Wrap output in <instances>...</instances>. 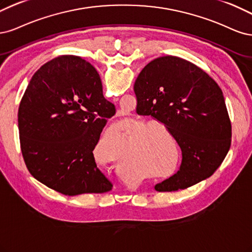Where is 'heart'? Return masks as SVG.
<instances>
[{"mask_svg":"<svg viewBox=\"0 0 252 252\" xmlns=\"http://www.w3.org/2000/svg\"><path fill=\"white\" fill-rule=\"evenodd\" d=\"M142 124L143 121H137L133 126H128L126 127V135L131 134L135 128L139 127ZM155 126L158 125H145L137 132V136L139 137L138 138V143L140 145L141 151L140 157H138V159L140 160L145 169H147V172L151 175L164 172V170L172 167L175 163V156L173 154L166 153L162 137L158 132L153 129ZM162 128L164 129V127ZM99 143L101 144L102 149L109 153L111 158L114 157L117 150L123 143V126L117 123L110 126L100 138ZM118 163L125 172L131 173L132 170L135 169L137 161L134 160L127 152L124 151L120 153Z\"/></svg>","mask_w":252,"mask_h":252,"instance_id":"b5f03b06","label":"heart"}]
</instances>
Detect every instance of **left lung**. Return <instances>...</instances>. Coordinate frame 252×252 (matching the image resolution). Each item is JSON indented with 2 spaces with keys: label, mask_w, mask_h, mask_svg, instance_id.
<instances>
[{
  "label": "left lung",
  "mask_w": 252,
  "mask_h": 252,
  "mask_svg": "<svg viewBox=\"0 0 252 252\" xmlns=\"http://www.w3.org/2000/svg\"><path fill=\"white\" fill-rule=\"evenodd\" d=\"M134 91L138 112L164 124L182 151L179 170L155 189H185L212 176L231 143L230 119L215 80L192 63L167 55L142 69Z\"/></svg>",
  "instance_id": "left-lung-1"
}]
</instances>
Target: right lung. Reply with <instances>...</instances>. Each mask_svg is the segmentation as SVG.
Instances as JSON below:
<instances>
[{"label":"right lung","mask_w":252,"mask_h":252,"mask_svg":"<svg viewBox=\"0 0 252 252\" xmlns=\"http://www.w3.org/2000/svg\"><path fill=\"white\" fill-rule=\"evenodd\" d=\"M114 114L90 63L62 55L43 64L19 108L21 150L29 173L66 196L110 191L113 184L97 167L93 151Z\"/></svg>","instance_id":"obj_1"}]
</instances>
